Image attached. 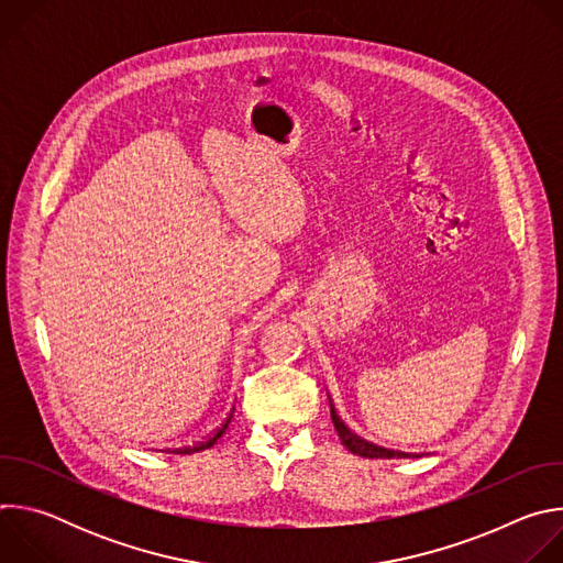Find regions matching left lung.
<instances>
[{
    "instance_id": "obj_1",
    "label": "left lung",
    "mask_w": 563,
    "mask_h": 563,
    "mask_svg": "<svg viewBox=\"0 0 563 563\" xmlns=\"http://www.w3.org/2000/svg\"><path fill=\"white\" fill-rule=\"evenodd\" d=\"M330 410H332V423H334V428H336V432H339V437H341V443H343L352 454H358V456H363V459H394V456H396V459H404V456H408V454H404V452H394V450L376 448V445L363 441L361 437H356V434L341 421V417H339V412H336V408H334V404H332V398H330Z\"/></svg>"
}]
</instances>
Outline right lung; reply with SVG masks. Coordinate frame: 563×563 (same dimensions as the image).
<instances>
[{
    "instance_id": "obj_1",
    "label": "right lung",
    "mask_w": 563,
    "mask_h": 563,
    "mask_svg": "<svg viewBox=\"0 0 563 563\" xmlns=\"http://www.w3.org/2000/svg\"><path fill=\"white\" fill-rule=\"evenodd\" d=\"M231 417H233V410H231V415L227 417V421H224V423H222V426H220V428H218V430H216L207 441H202V443H198V445H194V448H185V450H180L178 454H194V452L209 450V448H211V445H213V443L224 434V430H227V428H229V423H231Z\"/></svg>"
}]
</instances>
